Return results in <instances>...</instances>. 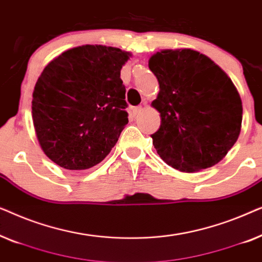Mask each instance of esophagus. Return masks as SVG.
Listing matches in <instances>:
<instances>
[{"mask_svg":"<svg viewBox=\"0 0 262 262\" xmlns=\"http://www.w3.org/2000/svg\"><path fill=\"white\" fill-rule=\"evenodd\" d=\"M143 110H144V107L143 106L134 107V108H132V113H134V116H138V114H141L143 112Z\"/></svg>","mask_w":262,"mask_h":262,"instance_id":"obj_1","label":"esophagus"}]
</instances>
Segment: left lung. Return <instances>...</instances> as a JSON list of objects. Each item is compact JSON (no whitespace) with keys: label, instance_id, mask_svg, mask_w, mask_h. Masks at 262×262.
I'll list each match as a JSON object with an SVG mask.
<instances>
[{"label":"left lung","instance_id":"left-lung-1","mask_svg":"<svg viewBox=\"0 0 262 262\" xmlns=\"http://www.w3.org/2000/svg\"><path fill=\"white\" fill-rule=\"evenodd\" d=\"M149 69L160 84L151 105L161 125L151 138L161 159L186 173L220 162L237 141L242 124L241 98L228 75L191 49L157 52Z\"/></svg>","mask_w":262,"mask_h":262}]
</instances>
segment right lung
<instances>
[{
	"label": "right lung",
	"instance_id": "add662e5",
	"mask_svg": "<svg viewBox=\"0 0 262 262\" xmlns=\"http://www.w3.org/2000/svg\"><path fill=\"white\" fill-rule=\"evenodd\" d=\"M131 55L83 45L51 60L35 83L32 118L50 160L70 170L96 166L128 123L120 70Z\"/></svg>",
	"mask_w": 262,
	"mask_h": 262
}]
</instances>
